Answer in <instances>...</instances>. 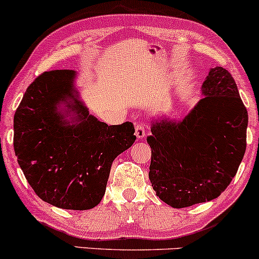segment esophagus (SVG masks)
<instances>
[{
    "instance_id": "obj_1",
    "label": "esophagus",
    "mask_w": 259,
    "mask_h": 259,
    "mask_svg": "<svg viewBox=\"0 0 259 259\" xmlns=\"http://www.w3.org/2000/svg\"><path fill=\"white\" fill-rule=\"evenodd\" d=\"M145 133H147V128H145V126L142 122H138V123H136V128H135V135L136 137L138 139H142L145 137Z\"/></svg>"
}]
</instances>
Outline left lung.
Wrapping results in <instances>:
<instances>
[{"mask_svg": "<svg viewBox=\"0 0 259 259\" xmlns=\"http://www.w3.org/2000/svg\"><path fill=\"white\" fill-rule=\"evenodd\" d=\"M182 121L153 122L149 180L162 202L185 208L219 197L246 152L248 114L230 72L215 67Z\"/></svg>", "mask_w": 259, "mask_h": 259, "instance_id": "obj_1", "label": "left lung"}]
</instances>
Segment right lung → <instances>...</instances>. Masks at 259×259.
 Segmentation results:
<instances>
[{"mask_svg": "<svg viewBox=\"0 0 259 259\" xmlns=\"http://www.w3.org/2000/svg\"><path fill=\"white\" fill-rule=\"evenodd\" d=\"M74 75L71 69L44 72L28 87L14 114L13 145L37 197L55 207L87 210L100 203L112 161L136 136L131 122L107 126L89 115L72 94ZM63 101L77 112V124L57 111Z\"/></svg>", "mask_w": 259, "mask_h": 259, "instance_id": "obj_1", "label": "right lung"}]
</instances>
